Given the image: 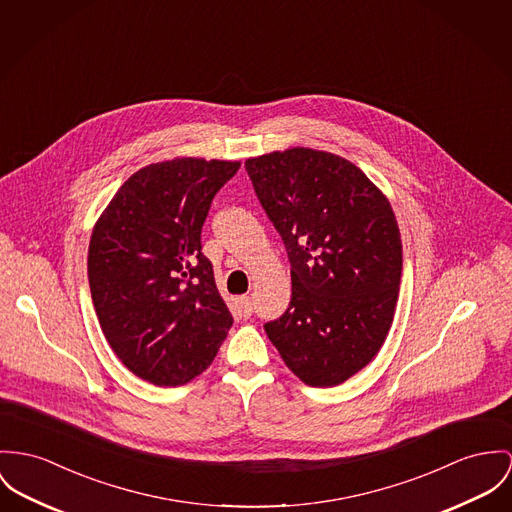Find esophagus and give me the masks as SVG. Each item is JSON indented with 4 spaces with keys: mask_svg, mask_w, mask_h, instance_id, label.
Returning a JSON list of instances; mask_svg holds the SVG:
<instances>
[{
    "mask_svg": "<svg viewBox=\"0 0 512 512\" xmlns=\"http://www.w3.org/2000/svg\"><path fill=\"white\" fill-rule=\"evenodd\" d=\"M239 304H241L243 314L251 315V312H253V302H251L249 296H241V298H239Z\"/></svg>",
    "mask_w": 512,
    "mask_h": 512,
    "instance_id": "34e87169",
    "label": "esophagus"
}]
</instances>
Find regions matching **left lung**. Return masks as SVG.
I'll return each mask as SVG.
<instances>
[{
	"label": "left lung",
	"mask_w": 512,
	"mask_h": 512,
	"mask_svg": "<svg viewBox=\"0 0 512 512\" xmlns=\"http://www.w3.org/2000/svg\"><path fill=\"white\" fill-rule=\"evenodd\" d=\"M292 276L265 331L308 386L349 380L382 349L401 282V236L386 195L349 159L290 148L245 161Z\"/></svg>",
	"instance_id": "1"
}]
</instances>
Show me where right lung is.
Returning a JSON list of instances; mask_svg holds the SVG:
<instances>
[{
  "instance_id": "add662e5",
  "label": "right lung",
  "mask_w": 512,
  "mask_h": 512,
  "mask_svg": "<svg viewBox=\"0 0 512 512\" xmlns=\"http://www.w3.org/2000/svg\"><path fill=\"white\" fill-rule=\"evenodd\" d=\"M239 161L175 158L124 181L99 216L87 253L93 306L122 364L156 386L202 374L234 319L200 232Z\"/></svg>"
}]
</instances>
